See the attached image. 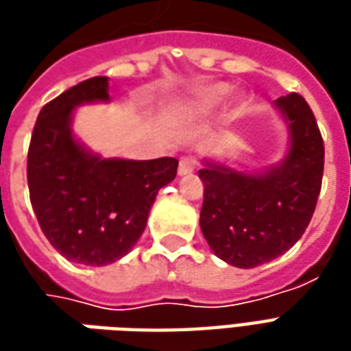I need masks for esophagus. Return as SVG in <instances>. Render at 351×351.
<instances>
[{"label":"esophagus","instance_id":"1","mask_svg":"<svg viewBox=\"0 0 351 351\" xmlns=\"http://www.w3.org/2000/svg\"><path fill=\"white\" fill-rule=\"evenodd\" d=\"M197 167V161L193 158H182L180 163H178V175H191L193 171Z\"/></svg>","mask_w":351,"mask_h":351}]
</instances>
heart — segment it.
I'll return each mask as SVG.
<instances>
[{"mask_svg": "<svg viewBox=\"0 0 351 351\" xmlns=\"http://www.w3.org/2000/svg\"><path fill=\"white\" fill-rule=\"evenodd\" d=\"M226 93H228V88L226 86L210 88V90H206L205 93H201L191 107H193V110H197V112H208L210 108L216 107V105L226 97Z\"/></svg>", "mask_w": 351, "mask_h": 351, "instance_id": "b5f03b06", "label": "heart"}]
</instances>
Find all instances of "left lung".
Masks as SVG:
<instances>
[{"label": "left lung", "instance_id": "left-lung-1", "mask_svg": "<svg viewBox=\"0 0 351 351\" xmlns=\"http://www.w3.org/2000/svg\"><path fill=\"white\" fill-rule=\"evenodd\" d=\"M291 131V148L278 167L244 175L206 163L201 231L214 254L239 269L278 258L308 228L324 178V138L316 116L299 93L276 99Z\"/></svg>", "mask_w": 351, "mask_h": 351}]
</instances>
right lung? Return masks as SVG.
I'll return each mask as SVG.
<instances>
[{"instance_id": "1", "label": "right lung", "mask_w": 351, "mask_h": 351, "mask_svg": "<svg viewBox=\"0 0 351 351\" xmlns=\"http://www.w3.org/2000/svg\"><path fill=\"white\" fill-rule=\"evenodd\" d=\"M107 77L82 80L49 101L27 150L29 199L49 243L73 263H114L135 246L178 160H99L75 143L73 108L107 101Z\"/></svg>"}]
</instances>
